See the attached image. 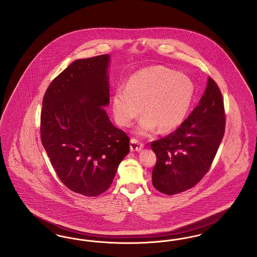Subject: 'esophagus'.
I'll use <instances>...</instances> for the list:
<instances>
[{
	"instance_id": "esophagus-1",
	"label": "esophagus",
	"mask_w": 257,
	"mask_h": 257,
	"mask_svg": "<svg viewBox=\"0 0 257 257\" xmlns=\"http://www.w3.org/2000/svg\"><path fill=\"white\" fill-rule=\"evenodd\" d=\"M144 147V144L139 142L137 139H131L130 141V149L131 151H140Z\"/></svg>"
}]
</instances>
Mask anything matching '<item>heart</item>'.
<instances>
[{"instance_id": "heart-1", "label": "heart", "mask_w": 257, "mask_h": 257, "mask_svg": "<svg viewBox=\"0 0 257 257\" xmlns=\"http://www.w3.org/2000/svg\"><path fill=\"white\" fill-rule=\"evenodd\" d=\"M194 95V85L183 74L165 66H152L133 74L125 88L118 87L112 96V111L120 126H129L142 111L146 116L137 128L148 135L159 127L169 132L183 121Z\"/></svg>"}]
</instances>
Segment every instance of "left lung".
<instances>
[{
	"label": "left lung",
	"instance_id": "1",
	"mask_svg": "<svg viewBox=\"0 0 257 257\" xmlns=\"http://www.w3.org/2000/svg\"><path fill=\"white\" fill-rule=\"evenodd\" d=\"M225 130V111L220 87L208 79L199 104L171 134L151 142L157 161L152 184L172 196L198 183L207 173Z\"/></svg>",
	"mask_w": 257,
	"mask_h": 257
}]
</instances>
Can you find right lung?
<instances>
[{
    "instance_id": "right-lung-1",
    "label": "right lung",
    "mask_w": 257,
    "mask_h": 257,
    "mask_svg": "<svg viewBox=\"0 0 257 257\" xmlns=\"http://www.w3.org/2000/svg\"><path fill=\"white\" fill-rule=\"evenodd\" d=\"M109 55L77 60L59 74L42 100L40 138L62 183L96 196L110 188L130 151L127 134L105 110L110 102Z\"/></svg>"
}]
</instances>
